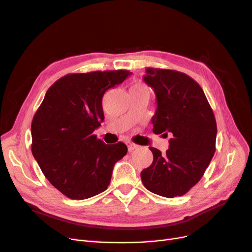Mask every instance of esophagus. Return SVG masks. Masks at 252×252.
<instances>
[{"mask_svg":"<svg viewBox=\"0 0 252 252\" xmlns=\"http://www.w3.org/2000/svg\"><path fill=\"white\" fill-rule=\"evenodd\" d=\"M138 146L136 144H134V143H130V142H128L127 143V149H128V151L130 152V151H133V150H135L136 148H137Z\"/></svg>","mask_w":252,"mask_h":252,"instance_id":"34e87169","label":"esophagus"}]
</instances>
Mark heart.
I'll use <instances>...</instances> for the list:
<instances>
[{
    "label": "heart",
    "instance_id": "1",
    "mask_svg": "<svg viewBox=\"0 0 252 252\" xmlns=\"http://www.w3.org/2000/svg\"><path fill=\"white\" fill-rule=\"evenodd\" d=\"M148 89L146 86H144L143 84H135L133 87H131L130 91H138V90H145Z\"/></svg>",
    "mask_w": 252,
    "mask_h": 252
}]
</instances>
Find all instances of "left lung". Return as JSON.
<instances>
[{
  "label": "left lung",
  "instance_id": "left-lung-1",
  "mask_svg": "<svg viewBox=\"0 0 252 252\" xmlns=\"http://www.w3.org/2000/svg\"><path fill=\"white\" fill-rule=\"evenodd\" d=\"M144 81L157 99L153 133L171 138L164 155L150 147L153 161L141 173L142 183L157 195L183 196L200 181L216 152L214 111L202 88L186 73L148 67Z\"/></svg>",
  "mask_w": 252,
  "mask_h": 252
}]
</instances>
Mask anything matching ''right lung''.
Listing matches in <instances>:
<instances>
[{
    "mask_svg": "<svg viewBox=\"0 0 252 252\" xmlns=\"http://www.w3.org/2000/svg\"><path fill=\"white\" fill-rule=\"evenodd\" d=\"M128 70L69 73L47 91L32 123V152L48 181L63 195L83 200L107 189L123 142L106 145L94 135L104 119V93Z\"/></svg>",
    "mask_w": 252,
    "mask_h": 252,
    "instance_id": "add662e5",
    "label": "right lung"
}]
</instances>
